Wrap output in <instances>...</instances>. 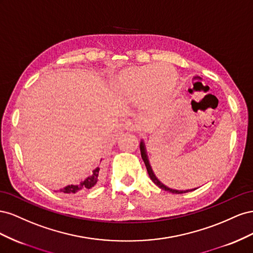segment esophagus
Instances as JSON below:
<instances>
[{
	"mask_svg": "<svg viewBox=\"0 0 253 253\" xmlns=\"http://www.w3.org/2000/svg\"><path fill=\"white\" fill-rule=\"evenodd\" d=\"M124 128L126 129L127 131H130V132H135V131L139 130V126L134 124V123L131 122V121L126 122L125 125H124Z\"/></svg>",
	"mask_w": 253,
	"mask_h": 253,
	"instance_id": "esophagus-1",
	"label": "esophagus"
}]
</instances>
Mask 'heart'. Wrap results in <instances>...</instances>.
I'll list each match as a JSON object with an SVG mask.
<instances>
[{"label": "heart", "instance_id": "1", "mask_svg": "<svg viewBox=\"0 0 253 253\" xmlns=\"http://www.w3.org/2000/svg\"><path fill=\"white\" fill-rule=\"evenodd\" d=\"M178 78L175 70L167 64H147L121 71L114 78V85L123 96L139 98L143 108L164 105L174 95Z\"/></svg>", "mask_w": 253, "mask_h": 253}]
</instances>
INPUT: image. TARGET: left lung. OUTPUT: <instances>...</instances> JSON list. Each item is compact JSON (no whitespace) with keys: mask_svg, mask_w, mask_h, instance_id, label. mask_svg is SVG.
<instances>
[{"mask_svg":"<svg viewBox=\"0 0 253 253\" xmlns=\"http://www.w3.org/2000/svg\"><path fill=\"white\" fill-rule=\"evenodd\" d=\"M140 150H141L142 159H143L144 163H145V167H146V169H147V171H148V175H149L150 179L153 180V182H154L156 185H158L159 187H160V189H162V190H164V191L170 192V193H172V194H182V193H187V192H192V191H194V190H196V189H191V190H185V191L174 190V189H170V187H169V186H167L165 184H163V183L160 181V180H159V179L157 178V176L155 175V172H154L153 169H151V165H150V163H149V159H148V156H147L146 145H145V143H144L143 139H142L141 142H140Z\"/></svg>","mask_w":253,"mask_h":253,"instance_id":"left-lung-1","label":"left lung"}]
</instances>
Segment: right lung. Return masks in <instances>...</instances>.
I'll return each instance as SVG.
<instances>
[{
    "mask_svg": "<svg viewBox=\"0 0 253 253\" xmlns=\"http://www.w3.org/2000/svg\"><path fill=\"white\" fill-rule=\"evenodd\" d=\"M98 177H99V168L97 167L94 170L91 172V175L86 177L84 180H83L81 183L64 186L63 189L60 190V192L64 193V194H76V193H81V192H84L86 190H90L91 187H93L97 183Z\"/></svg>",
    "mask_w": 253,
    "mask_h": 253,
    "instance_id": "add662e5",
    "label": "right lung"
}]
</instances>
